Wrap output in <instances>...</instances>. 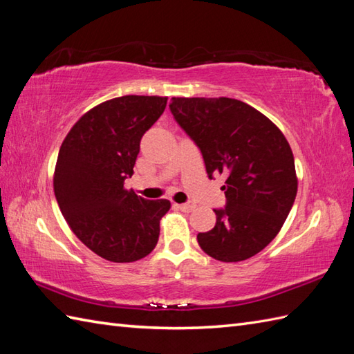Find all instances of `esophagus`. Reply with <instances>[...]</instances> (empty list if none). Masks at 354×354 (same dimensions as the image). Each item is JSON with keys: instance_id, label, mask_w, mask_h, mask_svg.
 Segmentation results:
<instances>
[{"instance_id": "esophagus-1", "label": "esophagus", "mask_w": 354, "mask_h": 354, "mask_svg": "<svg viewBox=\"0 0 354 354\" xmlns=\"http://www.w3.org/2000/svg\"><path fill=\"white\" fill-rule=\"evenodd\" d=\"M178 208H179L180 211H184V212H190V211L194 209V203H193V202L180 203V205H178Z\"/></svg>"}]
</instances>
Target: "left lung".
<instances>
[{"label":"left lung","instance_id":"left-lung-1","mask_svg":"<svg viewBox=\"0 0 354 354\" xmlns=\"http://www.w3.org/2000/svg\"><path fill=\"white\" fill-rule=\"evenodd\" d=\"M178 125L201 149L209 179L225 175V208L197 234L205 253L223 262L249 259L281 231L297 194L294 155L273 122L231 97H171Z\"/></svg>","mask_w":354,"mask_h":354}]
</instances>
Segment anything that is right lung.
Instances as JSON below:
<instances>
[{
	"mask_svg": "<svg viewBox=\"0 0 354 354\" xmlns=\"http://www.w3.org/2000/svg\"><path fill=\"white\" fill-rule=\"evenodd\" d=\"M167 97L127 95L87 111L63 140L54 193L64 220L87 248L111 262H134L158 243L166 199L127 190L140 140L166 109Z\"/></svg>",
	"mask_w": 354,
	"mask_h": 354,
	"instance_id": "add662e5",
	"label": "right lung"
}]
</instances>
